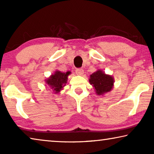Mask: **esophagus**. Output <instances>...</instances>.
<instances>
[{"label": "esophagus", "instance_id": "obj_1", "mask_svg": "<svg viewBox=\"0 0 154 154\" xmlns=\"http://www.w3.org/2000/svg\"><path fill=\"white\" fill-rule=\"evenodd\" d=\"M75 72H76L77 75H82L83 74V70L82 69H77L75 70Z\"/></svg>", "mask_w": 154, "mask_h": 154}]
</instances>
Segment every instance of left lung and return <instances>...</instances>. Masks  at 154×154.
Listing matches in <instances>:
<instances>
[{
  "label": "left lung",
  "instance_id": "obj_1",
  "mask_svg": "<svg viewBox=\"0 0 154 154\" xmlns=\"http://www.w3.org/2000/svg\"><path fill=\"white\" fill-rule=\"evenodd\" d=\"M89 82L94 88L96 93L98 95H103L112 90L114 79L111 75L105 74L101 70H98L90 75Z\"/></svg>",
  "mask_w": 154,
  "mask_h": 154
}]
</instances>
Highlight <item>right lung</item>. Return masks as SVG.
Wrapping results in <instances>:
<instances>
[{
    "label": "right lung",
    "instance_id": "obj_1",
    "mask_svg": "<svg viewBox=\"0 0 154 154\" xmlns=\"http://www.w3.org/2000/svg\"><path fill=\"white\" fill-rule=\"evenodd\" d=\"M71 74V72H62L56 71L54 74L45 80V82L50 87L55 94H58L62 90L67 83L68 76Z\"/></svg>",
    "mask_w": 154,
    "mask_h": 154
}]
</instances>
